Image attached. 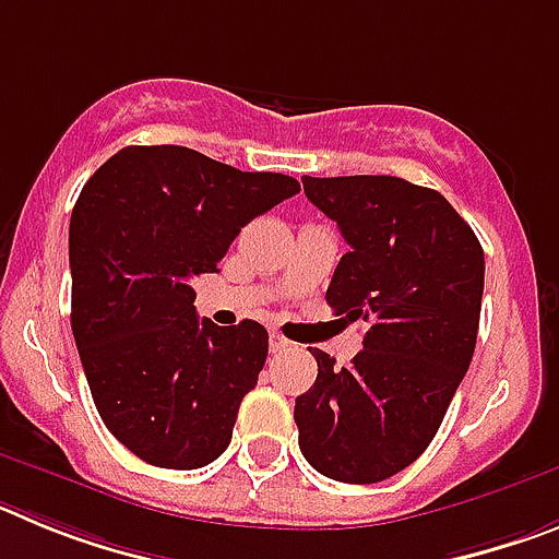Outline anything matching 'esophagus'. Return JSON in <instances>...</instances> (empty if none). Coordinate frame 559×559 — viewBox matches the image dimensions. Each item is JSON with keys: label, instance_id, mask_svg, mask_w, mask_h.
<instances>
[{"label": "esophagus", "instance_id": "34e87169", "mask_svg": "<svg viewBox=\"0 0 559 559\" xmlns=\"http://www.w3.org/2000/svg\"><path fill=\"white\" fill-rule=\"evenodd\" d=\"M269 344H271V353H285V349H290V341L280 333H271Z\"/></svg>", "mask_w": 559, "mask_h": 559}]
</instances>
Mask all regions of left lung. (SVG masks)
Here are the masks:
<instances>
[{
  "instance_id": "1",
  "label": "left lung",
  "mask_w": 559,
  "mask_h": 559,
  "mask_svg": "<svg viewBox=\"0 0 559 559\" xmlns=\"http://www.w3.org/2000/svg\"><path fill=\"white\" fill-rule=\"evenodd\" d=\"M302 185L349 243L328 305L344 322H367V333L349 367L313 349L319 374L294 406L299 448L335 481H383L426 451L471 367L484 251L428 187L397 176Z\"/></svg>"
}]
</instances>
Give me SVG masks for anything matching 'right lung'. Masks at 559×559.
<instances>
[{"label": "right lung", "instance_id": "add662e5", "mask_svg": "<svg viewBox=\"0 0 559 559\" xmlns=\"http://www.w3.org/2000/svg\"><path fill=\"white\" fill-rule=\"evenodd\" d=\"M299 192L181 145H131L86 181L69 221L72 333L108 431L147 464L195 471L229 448L269 330L195 316L192 276L218 271L249 221Z\"/></svg>", "mask_w": 559, "mask_h": 559}]
</instances>
